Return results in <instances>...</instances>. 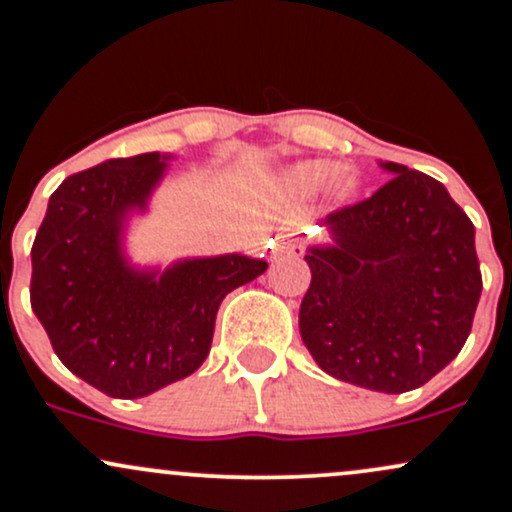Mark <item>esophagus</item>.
I'll list each match as a JSON object with an SVG mask.
<instances>
[{
    "label": "esophagus",
    "mask_w": 512,
    "mask_h": 512,
    "mask_svg": "<svg viewBox=\"0 0 512 512\" xmlns=\"http://www.w3.org/2000/svg\"><path fill=\"white\" fill-rule=\"evenodd\" d=\"M275 254H280V251H290V254H300L302 251V244L297 239H292L290 234H278V237H275Z\"/></svg>",
    "instance_id": "1"
}]
</instances>
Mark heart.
<instances>
[{
    "mask_svg": "<svg viewBox=\"0 0 512 512\" xmlns=\"http://www.w3.org/2000/svg\"><path fill=\"white\" fill-rule=\"evenodd\" d=\"M285 186L297 195H314L326 191L333 203H348L358 193L360 181L353 169H336V164L326 159H304L287 166Z\"/></svg>",
    "mask_w": 512,
    "mask_h": 512,
    "instance_id": "heart-1",
    "label": "heart"
}]
</instances>
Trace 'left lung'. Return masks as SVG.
Returning a JSON list of instances; mask_svg holds the SVG:
<instances>
[{
    "label": "left lung",
    "mask_w": 512,
    "mask_h": 512,
    "mask_svg": "<svg viewBox=\"0 0 512 512\" xmlns=\"http://www.w3.org/2000/svg\"><path fill=\"white\" fill-rule=\"evenodd\" d=\"M392 179L321 217L307 246L302 341L326 375L401 394L457 358L481 297L474 225L423 171L377 162Z\"/></svg>",
    "instance_id": "left-lung-1"
}]
</instances>
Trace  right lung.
I'll list each match as a JSON object with an SVG mask.
<instances>
[{"mask_svg": "<svg viewBox=\"0 0 512 512\" xmlns=\"http://www.w3.org/2000/svg\"><path fill=\"white\" fill-rule=\"evenodd\" d=\"M171 159H106L65 179L31 249V307L55 355L113 399H140L193 375L210 353L220 302L268 268L246 254L132 261V220L149 212Z\"/></svg>", "mask_w": 512, "mask_h": 512, "instance_id": "obj_1", "label": "right lung"}]
</instances>
